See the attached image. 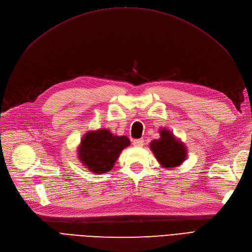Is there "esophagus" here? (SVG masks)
I'll list each match as a JSON object with an SVG mask.
<instances>
[{
  "mask_svg": "<svg viewBox=\"0 0 252 252\" xmlns=\"http://www.w3.org/2000/svg\"><path fill=\"white\" fill-rule=\"evenodd\" d=\"M133 145L135 147H142L144 145V140L140 139V140H134L133 141Z\"/></svg>",
  "mask_w": 252,
  "mask_h": 252,
  "instance_id": "1",
  "label": "esophagus"
}]
</instances>
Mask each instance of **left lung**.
<instances>
[{
    "mask_svg": "<svg viewBox=\"0 0 252 252\" xmlns=\"http://www.w3.org/2000/svg\"><path fill=\"white\" fill-rule=\"evenodd\" d=\"M158 132L159 139L149 144L151 151L163 168H177L187 158V147L168 129L159 128Z\"/></svg>",
    "mask_w": 252,
    "mask_h": 252,
    "instance_id": "8db88e82",
    "label": "left lung"
}]
</instances>
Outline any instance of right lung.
I'll list each match as a JSON object with an SVG mask.
<instances>
[{"instance_id":"right-lung-1","label":"right lung","mask_w":252,"mask_h":252,"mask_svg":"<svg viewBox=\"0 0 252 252\" xmlns=\"http://www.w3.org/2000/svg\"><path fill=\"white\" fill-rule=\"evenodd\" d=\"M130 145L126 135H116L106 128L89 130L83 135L78 147V158L93 173L110 171L120 154Z\"/></svg>"}]
</instances>
